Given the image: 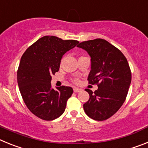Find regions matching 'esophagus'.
<instances>
[{
	"label": "esophagus",
	"mask_w": 148,
	"mask_h": 148,
	"mask_svg": "<svg viewBox=\"0 0 148 148\" xmlns=\"http://www.w3.org/2000/svg\"><path fill=\"white\" fill-rule=\"evenodd\" d=\"M81 91V89L79 88H77V87H74V92H76V93H77V92H79Z\"/></svg>",
	"instance_id": "34e87169"
}]
</instances>
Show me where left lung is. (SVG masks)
Listing matches in <instances>:
<instances>
[{"instance_id": "8db88e82", "label": "left lung", "mask_w": 148, "mask_h": 148, "mask_svg": "<svg viewBox=\"0 0 148 148\" xmlns=\"http://www.w3.org/2000/svg\"><path fill=\"white\" fill-rule=\"evenodd\" d=\"M91 57L88 80L97 84L95 92L88 88L89 99L83 109L89 118L104 121L112 116L123 105L131 83V71L124 55L117 47L102 38L79 43Z\"/></svg>"}]
</instances>
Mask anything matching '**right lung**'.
I'll list each match as a JSON object with an SVG mask.
<instances>
[{
    "label": "right lung",
    "mask_w": 148,
    "mask_h": 148,
    "mask_svg": "<svg viewBox=\"0 0 148 148\" xmlns=\"http://www.w3.org/2000/svg\"><path fill=\"white\" fill-rule=\"evenodd\" d=\"M79 43L53 36L40 38L21 56L17 72L21 95L29 110L45 121L57 119L65 112L73 93L69 86L51 87V75L60 69L62 56Z\"/></svg>",
    "instance_id": "add662e5"
}]
</instances>
